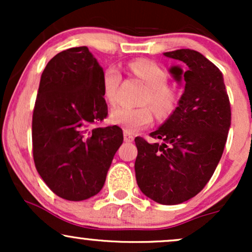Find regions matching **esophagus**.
<instances>
[{"instance_id": "obj_1", "label": "esophagus", "mask_w": 252, "mask_h": 252, "mask_svg": "<svg viewBox=\"0 0 252 252\" xmlns=\"http://www.w3.org/2000/svg\"><path fill=\"white\" fill-rule=\"evenodd\" d=\"M123 136H124V141H126V142H132V141H134V138H135L134 135L129 134V132H126V131H124Z\"/></svg>"}]
</instances>
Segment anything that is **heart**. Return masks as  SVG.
<instances>
[{"instance_id":"b5f03b06","label":"heart","mask_w":252,"mask_h":252,"mask_svg":"<svg viewBox=\"0 0 252 252\" xmlns=\"http://www.w3.org/2000/svg\"><path fill=\"white\" fill-rule=\"evenodd\" d=\"M130 71L140 78L148 88V94L143 104H149L158 118L168 117L173 112L176 104L175 94L167 88L168 77L162 68L147 60H136L129 65ZM122 74L117 67L110 66L103 74V94L105 100L115 104L117 100V92L120 88ZM154 115L148 106L131 109L118 106L111 110L110 120L116 126H120L126 132H136L146 128L153 122Z\"/></svg>"}]
</instances>
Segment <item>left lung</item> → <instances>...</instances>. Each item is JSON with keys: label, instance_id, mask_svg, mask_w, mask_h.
<instances>
[{"label": "left lung", "instance_id": "left-lung-1", "mask_svg": "<svg viewBox=\"0 0 252 252\" xmlns=\"http://www.w3.org/2000/svg\"><path fill=\"white\" fill-rule=\"evenodd\" d=\"M180 65L169 68L184 83L178 106L150 136L136 137L135 174L144 195L162 205L189 200L206 186L218 166L231 126V108L222 73L199 52L163 53Z\"/></svg>", "mask_w": 252, "mask_h": 252}]
</instances>
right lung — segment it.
<instances>
[{"label":"right lung","mask_w":252,"mask_h":252,"mask_svg":"<svg viewBox=\"0 0 252 252\" xmlns=\"http://www.w3.org/2000/svg\"><path fill=\"white\" fill-rule=\"evenodd\" d=\"M103 74L80 46L52 58L40 79L32 123L34 163L52 192L66 200L99 193L123 143L120 126H96L108 116Z\"/></svg>","instance_id":"obj_1"}]
</instances>
